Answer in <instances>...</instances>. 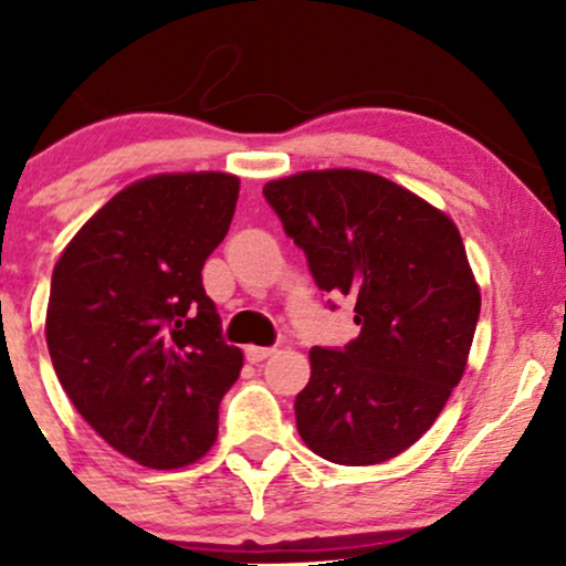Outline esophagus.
<instances>
[{"instance_id": "1", "label": "esophagus", "mask_w": 566, "mask_h": 566, "mask_svg": "<svg viewBox=\"0 0 566 566\" xmlns=\"http://www.w3.org/2000/svg\"><path fill=\"white\" fill-rule=\"evenodd\" d=\"M271 354H274V348H263V346H247V350H244V356L250 365H258V361L269 359Z\"/></svg>"}]
</instances>
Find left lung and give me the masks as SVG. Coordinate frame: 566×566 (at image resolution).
<instances>
[{"instance_id":"obj_1","label":"left lung","mask_w":566,"mask_h":566,"mask_svg":"<svg viewBox=\"0 0 566 566\" xmlns=\"http://www.w3.org/2000/svg\"><path fill=\"white\" fill-rule=\"evenodd\" d=\"M263 197L316 287L348 295L361 327L348 346L311 348L297 433L337 465L391 460L433 426L469 361L482 297L460 231L365 170L297 172Z\"/></svg>"}]
</instances>
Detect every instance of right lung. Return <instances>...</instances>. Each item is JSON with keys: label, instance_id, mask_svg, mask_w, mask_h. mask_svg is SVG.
<instances>
[{"label": "right lung", "instance_id": "obj_1", "mask_svg": "<svg viewBox=\"0 0 566 566\" xmlns=\"http://www.w3.org/2000/svg\"><path fill=\"white\" fill-rule=\"evenodd\" d=\"M237 199L233 175H154L106 201L55 263L44 333L57 380L97 437L148 469L216 444L242 369L201 287Z\"/></svg>", "mask_w": 566, "mask_h": 566}]
</instances>
